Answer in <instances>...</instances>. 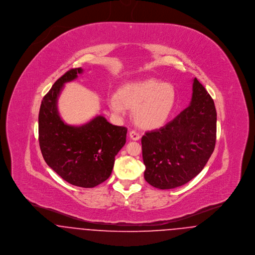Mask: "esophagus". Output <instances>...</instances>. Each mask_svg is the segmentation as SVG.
Masks as SVG:
<instances>
[{
  "instance_id": "esophagus-1",
  "label": "esophagus",
  "mask_w": 255,
  "mask_h": 255,
  "mask_svg": "<svg viewBox=\"0 0 255 255\" xmlns=\"http://www.w3.org/2000/svg\"><path fill=\"white\" fill-rule=\"evenodd\" d=\"M129 137H130L132 140H139L140 134H139L136 130H130V131H129Z\"/></svg>"
}]
</instances>
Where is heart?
I'll list each match as a JSON object with an SVG mask.
<instances>
[{
	"label": "heart",
	"instance_id": "b5f03b06",
	"mask_svg": "<svg viewBox=\"0 0 255 255\" xmlns=\"http://www.w3.org/2000/svg\"><path fill=\"white\" fill-rule=\"evenodd\" d=\"M108 102L117 115H123L127 108L134 109L135 123L142 128L154 129L167 123L175 109L177 95L173 85L148 78L126 83L119 95H111Z\"/></svg>",
	"mask_w": 255,
	"mask_h": 255
}]
</instances>
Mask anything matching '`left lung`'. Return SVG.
Listing matches in <instances>:
<instances>
[{"label":"left lung","instance_id":"8db88e82","mask_svg":"<svg viewBox=\"0 0 255 255\" xmlns=\"http://www.w3.org/2000/svg\"><path fill=\"white\" fill-rule=\"evenodd\" d=\"M216 124L214 101L194 78L190 105L166 126L147 131L141 138L146 182L170 189L196 177L214 151Z\"/></svg>","mask_w":255,"mask_h":255}]
</instances>
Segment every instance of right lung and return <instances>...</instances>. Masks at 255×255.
Returning a JSON list of instances; mask_svg holds the SVG:
<instances>
[{
  "mask_svg": "<svg viewBox=\"0 0 255 255\" xmlns=\"http://www.w3.org/2000/svg\"><path fill=\"white\" fill-rule=\"evenodd\" d=\"M82 72L81 68L70 70L44 96L38 118L39 145L47 165L63 180L80 187H94L111 176L128 128L110 124L103 116L78 127L64 123L57 106L59 95L64 84Z\"/></svg>",
  "mask_w": 255,
  "mask_h": 255,
  "instance_id": "1",
  "label": "right lung"
}]
</instances>
